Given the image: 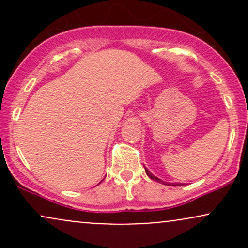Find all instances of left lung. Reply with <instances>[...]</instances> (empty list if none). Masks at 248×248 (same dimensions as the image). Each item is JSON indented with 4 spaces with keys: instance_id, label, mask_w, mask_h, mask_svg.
<instances>
[{
    "instance_id": "8db88e82",
    "label": "left lung",
    "mask_w": 248,
    "mask_h": 248,
    "mask_svg": "<svg viewBox=\"0 0 248 248\" xmlns=\"http://www.w3.org/2000/svg\"><path fill=\"white\" fill-rule=\"evenodd\" d=\"M144 169H146V173H147V175H148V176H149V177H150V178H152V179H154V181H156V182H160V183H163V184H164V182H163V181H161V179H158L157 177H155V176H154V175H152V173H150V172H149V170H148V169H147V168H144ZM170 186H171V184H170ZM172 186H181V183H173V184H172Z\"/></svg>"
}]
</instances>
